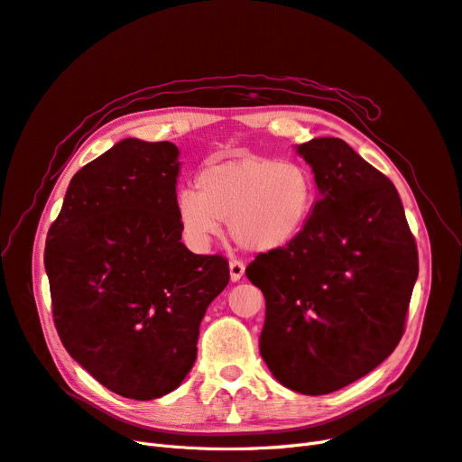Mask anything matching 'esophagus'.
Returning <instances> with one entry per match:
<instances>
[{
  "instance_id": "obj_1",
  "label": "esophagus",
  "mask_w": 462,
  "mask_h": 462,
  "mask_svg": "<svg viewBox=\"0 0 462 462\" xmlns=\"http://www.w3.org/2000/svg\"><path fill=\"white\" fill-rule=\"evenodd\" d=\"M229 274H231V281L233 282L241 281L243 274H245V263L241 260H231L229 262Z\"/></svg>"
}]
</instances>
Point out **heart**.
<instances>
[{
  "label": "heart",
  "mask_w": 462,
  "mask_h": 462,
  "mask_svg": "<svg viewBox=\"0 0 462 462\" xmlns=\"http://www.w3.org/2000/svg\"><path fill=\"white\" fill-rule=\"evenodd\" d=\"M317 202L315 174L300 161L248 155L208 164L183 189L176 212L191 248L205 250L227 219L233 241L250 252L291 245L307 227Z\"/></svg>",
  "instance_id": "heart-1"
}]
</instances>
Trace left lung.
I'll use <instances>...</instances> for the list:
<instances>
[{"instance_id":"left-lung-1","label":"left lung","mask_w":462,"mask_h":462,"mask_svg":"<svg viewBox=\"0 0 462 462\" xmlns=\"http://www.w3.org/2000/svg\"><path fill=\"white\" fill-rule=\"evenodd\" d=\"M322 199L303 233L255 255L263 291L260 353L288 389L319 396L370 374L400 343L419 274L394 183L339 138L298 145Z\"/></svg>"}]
</instances>
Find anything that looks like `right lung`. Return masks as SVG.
<instances>
[{"mask_svg": "<svg viewBox=\"0 0 462 462\" xmlns=\"http://www.w3.org/2000/svg\"><path fill=\"white\" fill-rule=\"evenodd\" d=\"M178 147L126 138L71 178L45 245L52 319L69 356L112 393H172L229 282L224 255L186 248Z\"/></svg>", "mask_w": 462, "mask_h": 462, "instance_id": "add662e5", "label": "right lung"}]
</instances>
